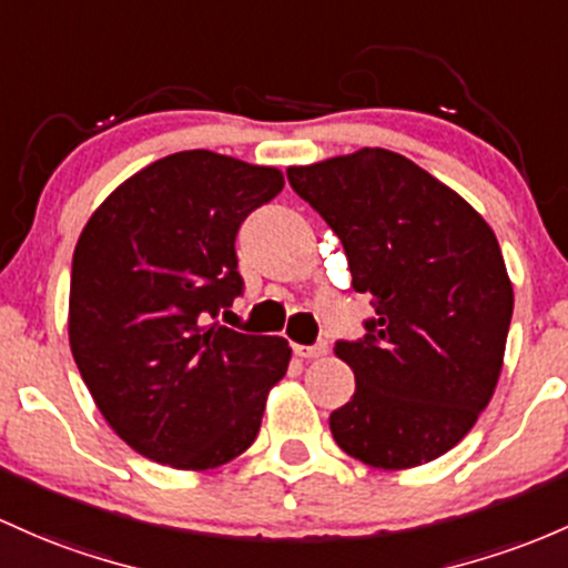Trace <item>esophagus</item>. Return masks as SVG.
<instances>
[{
  "label": "esophagus",
  "mask_w": 568,
  "mask_h": 568,
  "mask_svg": "<svg viewBox=\"0 0 568 568\" xmlns=\"http://www.w3.org/2000/svg\"><path fill=\"white\" fill-rule=\"evenodd\" d=\"M294 353L298 355V358H323V355L328 353V345L326 342H317V345H294Z\"/></svg>",
  "instance_id": "obj_1"
}]
</instances>
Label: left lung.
I'll use <instances>...</instances> for the list:
<instances>
[{"label": "left lung", "mask_w": 568, "mask_h": 568, "mask_svg": "<svg viewBox=\"0 0 568 568\" xmlns=\"http://www.w3.org/2000/svg\"><path fill=\"white\" fill-rule=\"evenodd\" d=\"M288 183L342 240L353 288L377 298L369 334L334 345L355 375L351 402L328 417L336 445L390 471L445 456L504 366L515 294L494 229L385 148L288 166Z\"/></svg>", "instance_id": "8db88e82"}]
</instances>
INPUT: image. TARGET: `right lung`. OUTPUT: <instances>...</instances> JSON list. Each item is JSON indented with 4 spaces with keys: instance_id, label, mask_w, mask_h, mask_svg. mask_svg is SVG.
<instances>
[{
    "instance_id": "add662e5",
    "label": "right lung",
    "mask_w": 568,
    "mask_h": 568,
    "mask_svg": "<svg viewBox=\"0 0 568 568\" xmlns=\"http://www.w3.org/2000/svg\"><path fill=\"white\" fill-rule=\"evenodd\" d=\"M283 185L277 166L172 153L123 180L80 232L74 364L112 432L155 464L204 471L242 456L288 372V339L207 323L242 291L240 223Z\"/></svg>"
}]
</instances>
